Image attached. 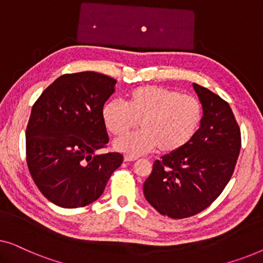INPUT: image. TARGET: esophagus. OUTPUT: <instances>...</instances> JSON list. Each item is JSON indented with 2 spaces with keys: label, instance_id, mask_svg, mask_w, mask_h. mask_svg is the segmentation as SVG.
Masks as SVG:
<instances>
[{
  "label": "esophagus",
  "instance_id": "esophagus-1",
  "mask_svg": "<svg viewBox=\"0 0 263 263\" xmlns=\"http://www.w3.org/2000/svg\"><path fill=\"white\" fill-rule=\"evenodd\" d=\"M136 159H138V157L130 156V154H125L124 156V161H134Z\"/></svg>",
  "mask_w": 263,
  "mask_h": 263
}]
</instances>
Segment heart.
Returning <instances> with one entry per match:
<instances>
[{
	"label": "heart",
	"mask_w": 263,
	"mask_h": 263,
	"mask_svg": "<svg viewBox=\"0 0 263 263\" xmlns=\"http://www.w3.org/2000/svg\"><path fill=\"white\" fill-rule=\"evenodd\" d=\"M202 107L199 99L159 86H141L128 95L127 102L111 100L103 107V120L117 138L139 125L135 134L118 140L116 148L141 154L159 148L174 152L193 138L199 128Z\"/></svg>",
	"instance_id": "heart-1"
}]
</instances>
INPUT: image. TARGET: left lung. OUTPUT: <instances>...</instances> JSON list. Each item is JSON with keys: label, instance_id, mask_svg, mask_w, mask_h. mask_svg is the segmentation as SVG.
Instances as JSON below:
<instances>
[{"label": "left lung", "instance_id": "1", "mask_svg": "<svg viewBox=\"0 0 263 263\" xmlns=\"http://www.w3.org/2000/svg\"><path fill=\"white\" fill-rule=\"evenodd\" d=\"M202 104L201 125L184 146L153 163L146 200L172 219L193 217L217 200L232 177L242 140L229 103L194 84Z\"/></svg>", "mask_w": 263, "mask_h": 263}]
</instances>
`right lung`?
Masks as SVG:
<instances>
[{
	"label": "right lung",
	"mask_w": 263,
	"mask_h": 263,
	"mask_svg": "<svg viewBox=\"0 0 263 263\" xmlns=\"http://www.w3.org/2000/svg\"><path fill=\"white\" fill-rule=\"evenodd\" d=\"M116 80L95 71L56 79L32 107L26 128V161L35 185L63 208L99 199L123 156L97 154L109 142L104 104Z\"/></svg>",
	"instance_id": "add662e5"
}]
</instances>
